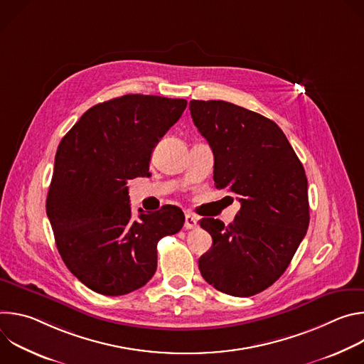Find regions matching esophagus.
<instances>
[{"label": "esophagus", "instance_id": "1", "mask_svg": "<svg viewBox=\"0 0 364 364\" xmlns=\"http://www.w3.org/2000/svg\"><path fill=\"white\" fill-rule=\"evenodd\" d=\"M186 229H196L197 228V218L193 215H186V222H184Z\"/></svg>", "mask_w": 364, "mask_h": 364}]
</instances>
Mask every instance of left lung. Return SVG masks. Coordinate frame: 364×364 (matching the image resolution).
Masks as SVG:
<instances>
[{
	"instance_id": "1",
	"label": "left lung",
	"mask_w": 364,
	"mask_h": 364,
	"mask_svg": "<svg viewBox=\"0 0 364 364\" xmlns=\"http://www.w3.org/2000/svg\"><path fill=\"white\" fill-rule=\"evenodd\" d=\"M190 112L213 149L216 188L240 201L229 226L213 218L200 220L213 245L200 256L198 269L218 291L252 296L285 272L306 233L305 170L282 129L261 114L225 100L196 99Z\"/></svg>"
}]
</instances>
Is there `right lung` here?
Segmentation results:
<instances>
[{"mask_svg":"<svg viewBox=\"0 0 364 364\" xmlns=\"http://www.w3.org/2000/svg\"><path fill=\"white\" fill-rule=\"evenodd\" d=\"M186 99L124 95L87 109L59 144L46 212L69 271L92 291L118 296L157 271V243L184 225L177 205L132 218L127 181L149 176L160 138Z\"/></svg>","mask_w":364,"mask_h":364,"instance_id":"add662e5","label":"right lung"}]
</instances>
